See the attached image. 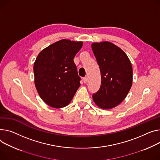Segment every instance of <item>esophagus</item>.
<instances>
[{
    "label": "esophagus",
    "mask_w": 160,
    "mask_h": 160,
    "mask_svg": "<svg viewBox=\"0 0 160 160\" xmlns=\"http://www.w3.org/2000/svg\"><path fill=\"white\" fill-rule=\"evenodd\" d=\"M83 80L84 83H87L88 81V77H84V78H83Z\"/></svg>",
    "instance_id": "1"
}]
</instances>
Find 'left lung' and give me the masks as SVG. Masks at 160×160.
Wrapping results in <instances>:
<instances>
[{
  "mask_svg": "<svg viewBox=\"0 0 160 160\" xmlns=\"http://www.w3.org/2000/svg\"><path fill=\"white\" fill-rule=\"evenodd\" d=\"M101 73V86L92 94L95 103L108 109L119 105L132 86V68L125 53L109 42L91 45Z\"/></svg>",
  "mask_w": 160,
  "mask_h": 160,
  "instance_id": "left-lung-1",
  "label": "left lung"
}]
</instances>
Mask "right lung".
Instances as JSON below:
<instances>
[{
	"mask_svg": "<svg viewBox=\"0 0 160 160\" xmlns=\"http://www.w3.org/2000/svg\"><path fill=\"white\" fill-rule=\"evenodd\" d=\"M82 42L63 39L42 50L34 63L35 83L40 98L48 105H68L80 86L74 58Z\"/></svg>",
	"mask_w": 160,
	"mask_h": 160,
	"instance_id": "obj_1",
	"label": "right lung"
}]
</instances>
